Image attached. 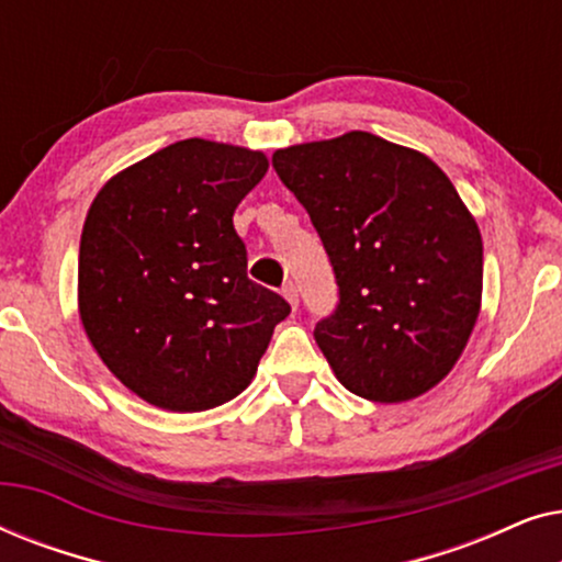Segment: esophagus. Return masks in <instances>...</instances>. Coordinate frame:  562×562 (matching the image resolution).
Returning <instances> with one entry per match:
<instances>
[{
  "label": "esophagus",
  "instance_id": "1",
  "mask_svg": "<svg viewBox=\"0 0 562 562\" xmlns=\"http://www.w3.org/2000/svg\"><path fill=\"white\" fill-rule=\"evenodd\" d=\"M281 294H283V299H286V302L291 304V310H296V306H299V291H296V286H294V283H286V286H283V291H281Z\"/></svg>",
  "mask_w": 562,
  "mask_h": 562
}]
</instances>
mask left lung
Wrapping results in <instances>:
<instances>
[{
  "mask_svg": "<svg viewBox=\"0 0 562 562\" xmlns=\"http://www.w3.org/2000/svg\"><path fill=\"white\" fill-rule=\"evenodd\" d=\"M335 268L340 304L314 340L356 396L402 404L463 356L481 312V229L425 153L352 130L273 153Z\"/></svg>",
  "mask_w": 562,
  "mask_h": 562,
  "instance_id": "1",
  "label": "left lung"
}]
</instances>
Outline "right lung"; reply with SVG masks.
Returning <instances> with one entry per match:
<instances>
[{
	"instance_id": "obj_1",
	"label": "right lung",
	"mask_w": 562,
	"mask_h": 562,
	"mask_svg": "<svg viewBox=\"0 0 562 562\" xmlns=\"http://www.w3.org/2000/svg\"><path fill=\"white\" fill-rule=\"evenodd\" d=\"M266 153L189 137L99 189L79 248V317L91 348L133 394L204 412L248 389L291 306L248 279L237 204Z\"/></svg>"
}]
</instances>
